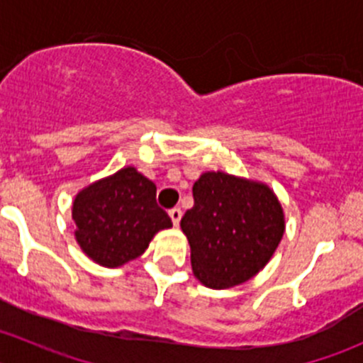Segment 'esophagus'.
Returning <instances> with one entry per match:
<instances>
[{
    "instance_id": "esophagus-1",
    "label": "esophagus",
    "mask_w": 363,
    "mask_h": 363,
    "mask_svg": "<svg viewBox=\"0 0 363 363\" xmlns=\"http://www.w3.org/2000/svg\"><path fill=\"white\" fill-rule=\"evenodd\" d=\"M168 214H170L172 223H174L175 226H179V221H181V218H182V211H181V208H179V207L170 208V211H168Z\"/></svg>"
}]
</instances>
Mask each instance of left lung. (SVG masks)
Returning <instances> with one entry per match:
<instances>
[{
  "label": "left lung",
  "mask_w": 363,
  "mask_h": 363,
  "mask_svg": "<svg viewBox=\"0 0 363 363\" xmlns=\"http://www.w3.org/2000/svg\"><path fill=\"white\" fill-rule=\"evenodd\" d=\"M195 205L181 219L196 279L212 290L246 283L272 258L284 214L272 189L223 172L193 184Z\"/></svg>",
  "instance_id": "left-lung-1"
}]
</instances>
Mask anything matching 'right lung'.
Wrapping results in <instances>:
<instances>
[{
	"mask_svg": "<svg viewBox=\"0 0 363 363\" xmlns=\"http://www.w3.org/2000/svg\"><path fill=\"white\" fill-rule=\"evenodd\" d=\"M72 216L82 251L111 269L140 256L156 232L172 226L156 203V184L133 167L82 189Z\"/></svg>",
	"mask_w": 363,
	"mask_h": 363,
	"instance_id": "1",
	"label": "right lung"
}]
</instances>
